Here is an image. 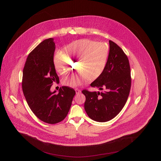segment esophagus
I'll list each match as a JSON object with an SVG mask.
<instances>
[{
    "label": "esophagus",
    "mask_w": 161,
    "mask_h": 161,
    "mask_svg": "<svg viewBox=\"0 0 161 161\" xmlns=\"http://www.w3.org/2000/svg\"><path fill=\"white\" fill-rule=\"evenodd\" d=\"M75 91L76 94H79V93H80L81 92V91L79 90V89H75Z\"/></svg>",
    "instance_id": "obj_1"
}]
</instances>
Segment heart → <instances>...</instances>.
<instances>
[{"mask_svg":"<svg viewBox=\"0 0 161 161\" xmlns=\"http://www.w3.org/2000/svg\"><path fill=\"white\" fill-rule=\"evenodd\" d=\"M64 51L66 54L58 53L54 58V68L59 74L64 75L69 73V60L66 55L72 59H79V62L77 70L80 73L72 74L63 80V85L68 87L82 86L88 79L93 80L99 77L108 57V48L103 43L87 39L71 43Z\"/></svg>","mask_w":161,"mask_h":161,"instance_id":"b5f03b06","label":"heart"}]
</instances>
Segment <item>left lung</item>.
I'll return each instance as SVG.
<instances>
[{
  "mask_svg": "<svg viewBox=\"0 0 161 161\" xmlns=\"http://www.w3.org/2000/svg\"><path fill=\"white\" fill-rule=\"evenodd\" d=\"M108 59L102 73L91 84L101 92L83 90L84 108L92 119L106 122L118 115L125 106L131 89V79L127 56L110 40Z\"/></svg>",
  "mask_w": 161,
  "mask_h": 161,
  "instance_id": "1",
  "label": "left lung"
}]
</instances>
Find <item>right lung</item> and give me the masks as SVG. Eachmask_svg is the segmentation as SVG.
<instances>
[{
    "label": "right lung",
    "mask_w": 161,
    "mask_h": 161,
    "mask_svg": "<svg viewBox=\"0 0 161 161\" xmlns=\"http://www.w3.org/2000/svg\"><path fill=\"white\" fill-rule=\"evenodd\" d=\"M55 43L48 38L36 46L28 56L23 70L22 90L27 103L40 120L49 124L63 121L69 112L75 91L60 87L58 94L50 89L59 82L54 61Z\"/></svg>",
    "instance_id": "1"
}]
</instances>
